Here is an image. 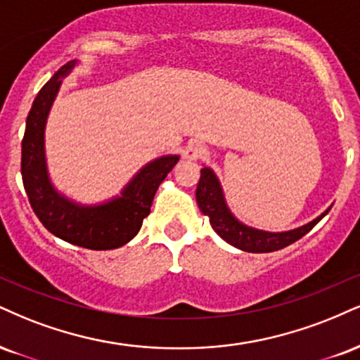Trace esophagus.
Returning a JSON list of instances; mask_svg holds the SVG:
<instances>
[{"instance_id":"1","label":"esophagus","mask_w":360,"mask_h":360,"mask_svg":"<svg viewBox=\"0 0 360 360\" xmlns=\"http://www.w3.org/2000/svg\"><path fill=\"white\" fill-rule=\"evenodd\" d=\"M205 153H206V149L201 142L191 141L188 146L184 147L183 155H184V159H188V161H196V159H201L202 155H205Z\"/></svg>"}]
</instances>
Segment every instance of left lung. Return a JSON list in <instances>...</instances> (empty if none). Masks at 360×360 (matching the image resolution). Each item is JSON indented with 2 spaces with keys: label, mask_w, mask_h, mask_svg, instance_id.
I'll use <instances>...</instances> for the list:
<instances>
[{
  "label": "left lung",
  "mask_w": 360,
  "mask_h": 360,
  "mask_svg": "<svg viewBox=\"0 0 360 360\" xmlns=\"http://www.w3.org/2000/svg\"><path fill=\"white\" fill-rule=\"evenodd\" d=\"M196 201L201 213L210 218L211 226L218 233L219 238H223L226 243L235 246V248L248 251V253H270V251L281 250L285 246L295 243L330 211V207H328L317 218L311 219L310 223L300 228L290 229V231L271 233L251 228L248 224L241 223L229 211L219 179L216 177L213 169L206 166L201 169V177H199L196 188Z\"/></svg>",
  "instance_id": "obj_1"
}]
</instances>
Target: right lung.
I'll return each instance as SVG.
<instances>
[{
	"instance_id": "1",
	"label": "right lung",
	"mask_w": 360,
	"mask_h": 360,
	"mask_svg": "<svg viewBox=\"0 0 360 360\" xmlns=\"http://www.w3.org/2000/svg\"><path fill=\"white\" fill-rule=\"evenodd\" d=\"M75 65L77 60L63 65L34 98L21 142V177L34 214L51 235L82 248L114 250L137 235L150 213L159 184L179 161V155H162L147 162L120 196L102 205H79L56 191L46 167L45 125L62 79Z\"/></svg>"
}]
</instances>
